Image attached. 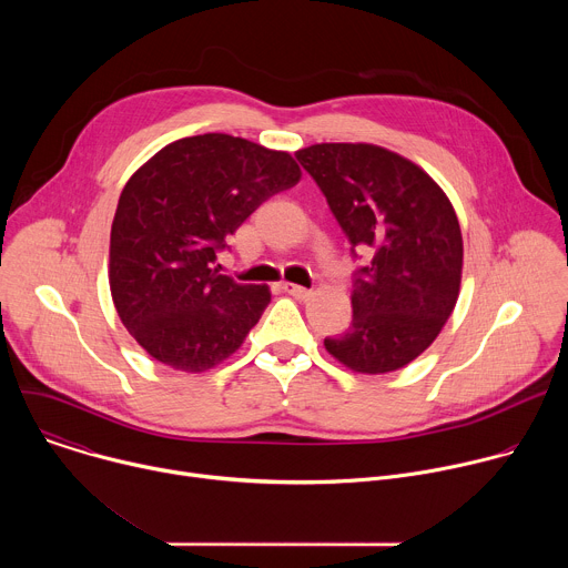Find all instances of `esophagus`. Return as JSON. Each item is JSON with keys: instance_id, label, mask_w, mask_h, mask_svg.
Wrapping results in <instances>:
<instances>
[{"instance_id": "1", "label": "esophagus", "mask_w": 568, "mask_h": 568, "mask_svg": "<svg viewBox=\"0 0 568 568\" xmlns=\"http://www.w3.org/2000/svg\"><path fill=\"white\" fill-rule=\"evenodd\" d=\"M283 290H285L290 296L298 298V301H305V298H310V296H312V290H305V287L294 285V283H283Z\"/></svg>"}]
</instances>
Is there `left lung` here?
Returning a JSON list of instances; mask_svg holds the SVG:
<instances>
[{
	"label": "left lung",
	"mask_w": 568,
	"mask_h": 568,
	"mask_svg": "<svg viewBox=\"0 0 568 568\" xmlns=\"http://www.w3.org/2000/svg\"><path fill=\"white\" fill-rule=\"evenodd\" d=\"M355 247L373 254L351 294L353 323L326 351L355 373L412 364L454 312L463 235L445 191L407 156L373 143H314L296 152Z\"/></svg>",
	"instance_id": "8db88e82"
}]
</instances>
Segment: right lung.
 I'll return each mask as SVG.
<instances>
[{
  "mask_svg": "<svg viewBox=\"0 0 568 568\" xmlns=\"http://www.w3.org/2000/svg\"><path fill=\"white\" fill-rule=\"evenodd\" d=\"M298 180L290 152L220 132L169 143L128 180L110 233V292L150 357L202 373L242 346L272 294L220 274L217 252Z\"/></svg>",
  "mask_w": 568,
  "mask_h": 568,
  "instance_id": "add662e5",
  "label": "right lung"
}]
</instances>
